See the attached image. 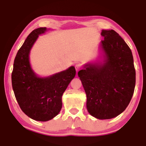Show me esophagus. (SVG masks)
I'll use <instances>...</instances> for the list:
<instances>
[{"label":"esophagus","instance_id":"34e87169","mask_svg":"<svg viewBox=\"0 0 146 146\" xmlns=\"http://www.w3.org/2000/svg\"><path fill=\"white\" fill-rule=\"evenodd\" d=\"M82 69V66L81 64H77L76 65V72L78 73V71H79L80 70Z\"/></svg>","mask_w":146,"mask_h":146}]
</instances>
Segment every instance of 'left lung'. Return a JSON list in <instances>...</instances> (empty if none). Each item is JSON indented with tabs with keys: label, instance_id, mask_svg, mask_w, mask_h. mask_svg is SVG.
Here are the masks:
<instances>
[{
	"label": "left lung",
	"instance_id": "obj_1",
	"mask_svg": "<svg viewBox=\"0 0 146 146\" xmlns=\"http://www.w3.org/2000/svg\"><path fill=\"white\" fill-rule=\"evenodd\" d=\"M103 63L86 64L78 72L86 94V108L98 119H110L128 106L136 82L132 51L114 30H102Z\"/></svg>",
	"mask_w": 146,
	"mask_h": 146
}]
</instances>
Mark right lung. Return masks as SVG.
Returning a JSON list of instances; mask_svg holds the SVG:
<instances>
[{
	"instance_id": "obj_1",
	"label": "right lung",
	"mask_w": 146,
	"mask_h": 146,
	"mask_svg": "<svg viewBox=\"0 0 146 146\" xmlns=\"http://www.w3.org/2000/svg\"><path fill=\"white\" fill-rule=\"evenodd\" d=\"M46 28L34 30L19 50L14 62L12 84L19 107L27 116L38 121L53 118L62 107V96L76 76V68L68 69L46 78H39L32 70L29 54L39 35Z\"/></svg>"
}]
</instances>
